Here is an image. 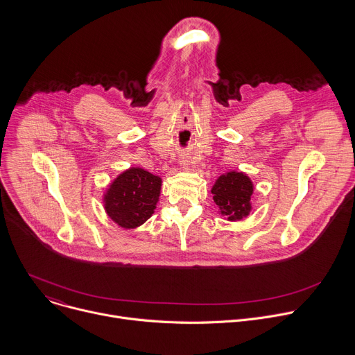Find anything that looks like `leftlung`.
<instances>
[{
	"label": "left lung",
	"mask_w": 355,
	"mask_h": 355,
	"mask_svg": "<svg viewBox=\"0 0 355 355\" xmlns=\"http://www.w3.org/2000/svg\"><path fill=\"white\" fill-rule=\"evenodd\" d=\"M252 191L254 187L244 173L230 171L216 180L211 192L220 214L227 220H240L251 211Z\"/></svg>",
	"instance_id": "1"
}]
</instances>
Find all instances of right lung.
Here are the masks:
<instances>
[{
	"label": "right lung",
	"mask_w": 355,
	"mask_h": 355,
	"mask_svg": "<svg viewBox=\"0 0 355 355\" xmlns=\"http://www.w3.org/2000/svg\"><path fill=\"white\" fill-rule=\"evenodd\" d=\"M160 189V177L132 167L110 185L104 196L105 211L121 227L135 229L153 215Z\"/></svg>",
	"instance_id": "1"
}]
</instances>
